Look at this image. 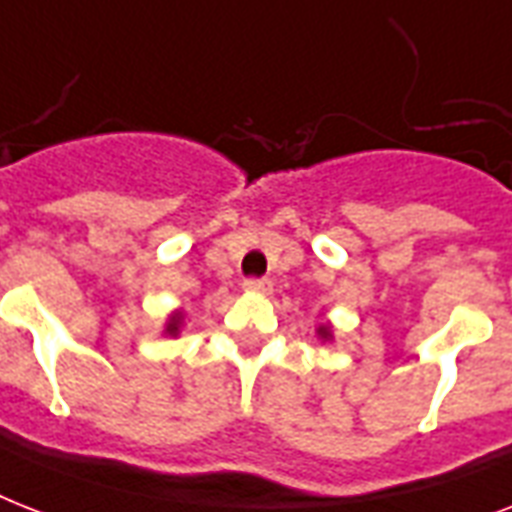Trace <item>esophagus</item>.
Instances as JSON below:
<instances>
[{"instance_id":"34e87169","label":"esophagus","mask_w":512,"mask_h":512,"mask_svg":"<svg viewBox=\"0 0 512 512\" xmlns=\"http://www.w3.org/2000/svg\"><path fill=\"white\" fill-rule=\"evenodd\" d=\"M247 292H271V281L268 279H247L244 281Z\"/></svg>"}]
</instances>
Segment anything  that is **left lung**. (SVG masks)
Here are the masks:
<instances>
[{"label": "left lung", "instance_id": "8db88e82", "mask_svg": "<svg viewBox=\"0 0 512 512\" xmlns=\"http://www.w3.org/2000/svg\"><path fill=\"white\" fill-rule=\"evenodd\" d=\"M316 335H319L321 340H332V329H329L327 324H324V327H319V329H316Z\"/></svg>", "mask_w": 512, "mask_h": 512}]
</instances>
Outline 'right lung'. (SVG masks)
Instances as JSON below:
<instances>
[{"instance_id":"add662e5","label":"right lung","mask_w":512,"mask_h":512,"mask_svg":"<svg viewBox=\"0 0 512 512\" xmlns=\"http://www.w3.org/2000/svg\"><path fill=\"white\" fill-rule=\"evenodd\" d=\"M180 327H183V313L177 311V313H172L170 321H167V324H164V335L177 337V332H180Z\"/></svg>"}]
</instances>
